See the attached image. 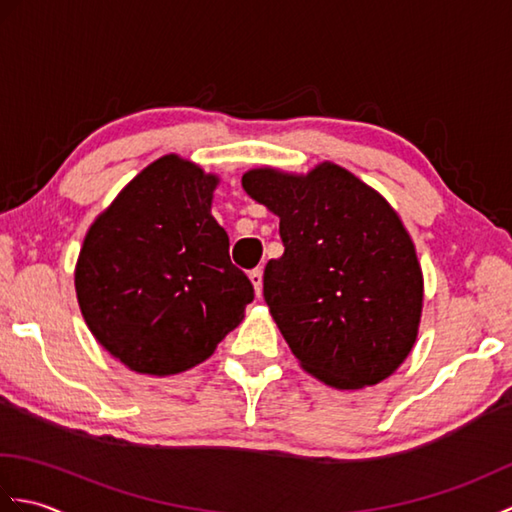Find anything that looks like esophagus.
<instances>
[{"label":"esophagus","instance_id":"34e87169","mask_svg":"<svg viewBox=\"0 0 512 512\" xmlns=\"http://www.w3.org/2000/svg\"><path fill=\"white\" fill-rule=\"evenodd\" d=\"M248 279H250V284H253V288H255V295H257V297L262 295V284H264L262 270H250V273H248Z\"/></svg>","mask_w":512,"mask_h":512}]
</instances>
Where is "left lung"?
Listing matches in <instances>:
<instances>
[{
    "label": "left lung",
    "mask_w": 512,
    "mask_h": 512,
    "mask_svg": "<svg viewBox=\"0 0 512 512\" xmlns=\"http://www.w3.org/2000/svg\"><path fill=\"white\" fill-rule=\"evenodd\" d=\"M279 217L284 255L264 270V299L299 365L334 389L378 385L418 339L424 281L400 215L354 173L321 162L242 176Z\"/></svg>",
    "instance_id": "obj_1"
}]
</instances>
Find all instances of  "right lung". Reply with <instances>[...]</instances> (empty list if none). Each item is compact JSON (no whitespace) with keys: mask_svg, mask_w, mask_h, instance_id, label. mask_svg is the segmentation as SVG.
<instances>
[{"mask_svg":"<svg viewBox=\"0 0 512 512\" xmlns=\"http://www.w3.org/2000/svg\"><path fill=\"white\" fill-rule=\"evenodd\" d=\"M217 184L195 162L162 156L125 184L83 239L74 268L81 314L132 372L171 376L204 363L255 297L211 215Z\"/></svg>","mask_w":512,"mask_h":512,"instance_id":"obj_1","label":"right lung"}]
</instances>
